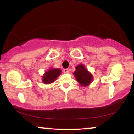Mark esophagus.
<instances>
[{
  "label": "esophagus",
  "instance_id": "34e87169",
  "mask_svg": "<svg viewBox=\"0 0 134 134\" xmlns=\"http://www.w3.org/2000/svg\"><path fill=\"white\" fill-rule=\"evenodd\" d=\"M63 71H64V73H68V72H69V69H64Z\"/></svg>",
  "mask_w": 134,
  "mask_h": 134
}]
</instances>
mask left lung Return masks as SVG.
Here are the masks:
<instances>
[{
	"label": "left lung",
	"instance_id": "1",
	"mask_svg": "<svg viewBox=\"0 0 134 134\" xmlns=\"http://www.w3.org/2000/svg\"><path fill=\"white\" fill-rule=\"evenodd\" d=\"M73 74L76 81L81 86H87L93 81V75L87 70L84 64L77 65L75 72Z\"/></svg>",
	"mask_w": 134,
	"mask_h": 134
}]
</instances>
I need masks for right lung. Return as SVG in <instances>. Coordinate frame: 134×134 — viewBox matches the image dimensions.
Masks as SVG:
<instances>
[{"mask_svg": "<svg viewBox=\"0 0 134 134\" xmlns=\"http://www.w3.org/2000/svg\"><path fill=\"white\" fill-rule=\"evenodd\" d=\"M61 72L62 71L60 69H49L47 71L44 72L43 76H42V82L45 84L53 83L60 75Z\"/></svg>", "mask_w": 134, "mask_h": 134, "instance_id": "1", "label": "right lung"}]
</instances>
